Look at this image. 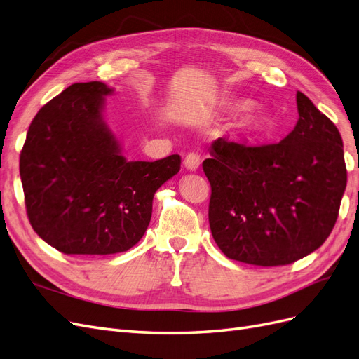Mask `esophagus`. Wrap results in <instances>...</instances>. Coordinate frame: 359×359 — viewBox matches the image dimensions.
I'll use <instances>...</instances> for the list:
<instances>
[{"label": "esophagus", "mask_w": 359, "mask_h": 359, "mask_svg": "<svg viewBox=\"0 0 359 359\" xmlns=\"http://www.w3.org/2000/svg\"><path fill=\"white\" fill-rule=\"evenodd\" d=\"M184 165L189 170H196L201 166V156L198 153H190L184 158Z\"/></svg>", "instance_id": "esophagus-1"}]
</instances>
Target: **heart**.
<instances>
[{
	"label": "heart",
	"mask_w": 359,
	"mask_h": 359,
	"mask_svg": "<svg viewBox=\"0 0 359 359\" xmlns=\"http://www.w3.org/2000/svg\"><path fill=\"white\" fill-rule=\"evenodd\" d=\"M240 126H241L243 130H245L247 133H257L264 128L265 119L262 116L256 115V114H248L241 119Z\"/></svg>",
	"instance_id": "1"
}]
</instances>
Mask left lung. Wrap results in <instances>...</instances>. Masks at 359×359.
<instances>
[{
    "label": "left lung",
    "instance_id": "obj_1",
    "mask_svg": "<svg viewBox=\"0 0 359 359\" xmlns=\"http://www.w3.org/2000/svg\"><path fill=\"white\" fill-rule=\"evenodd\" d=\"M298 123L278 144L226 136L202 163L215 244L238 262L289 265L319 248L337 222L347 172L339 128L297 93Z\"/></svg>",
    "mask_w": 359,
    "mask_h": 359
}]
</instances>
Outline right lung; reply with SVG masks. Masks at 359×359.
I'll return each instance as SVG.
<instances>
[{
  "label": "right lung",
  "instance_id": "obj_1",
  "mask_svg": "<svg viewBox=\"0 0 359 359\" xmlns=\"http://www.w3.org/2000/svg\"><path fill=\"white\" fill-rule=\"evenodd\" d=\"M106 83H73L32 119L19 172L27 214L64 255H115L144 236L156 191L177 175L178 154L128 161L106 124Z\"/></svg>",
  "mask_w": 359,
  "mask_h": 359
}]
</instances>
